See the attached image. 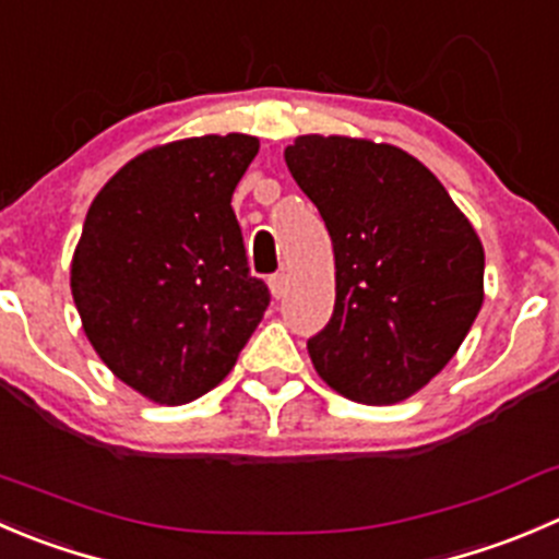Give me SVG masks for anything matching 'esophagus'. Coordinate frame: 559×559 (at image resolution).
I'll use <instances>...</instances> for the list:
<instances>
[{"label":"esophagus","instance_id":"esophagus-1","mask_svg":"<svg viewBox=\"0 0 559 559\" xmlns=\"http://www.w3.org/2000/svg\"><path fill=\"white\" fill-rule=\"evenodd\" d=\"M286 286H289V278H286V273L270 275V292H273L275 300H281V297L286 295Z\"/></svg>","mask_w":559,"mask_h":559}]
</instances>
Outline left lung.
I'll use <instances>...</instances> for the list:
<instances>
[{
  "mask_svg": "<svg viewBox=\"0 0 559 559\" xmlns=\"http://www.w3.org/2000/svg\"><path fill=\"white\" fill-rule=\"evenodd\" d=\"M335 253V306L308 338L319 377L395 404L448 366L484 302V246L442 182L390 144L300 135L284 153Z\"/></svg>",
  "mask_w": 559,
  "mask_h": 559,
  "instance_id": "1",
  "label": "left lung"
}]
</instances>
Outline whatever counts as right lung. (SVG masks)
I'll return each instance as SVG.
<instances>
[{"mask_svg": "<svg viewBox=\"0 0 559 559\" xmlns=\"http://www.w3.org/2000/svg\"><path fill=\"white\" fill-rule=\"evenodd\" d=\"M257 153L246 133L147 150L86 213L70 267L84 333L124 384L158 404L213 390L270 306L231 210Z\"/></svg>", "mask_w": 559, "mask_h": 559, "instance_id": "1", "label": "right lung"}]
</instances>
